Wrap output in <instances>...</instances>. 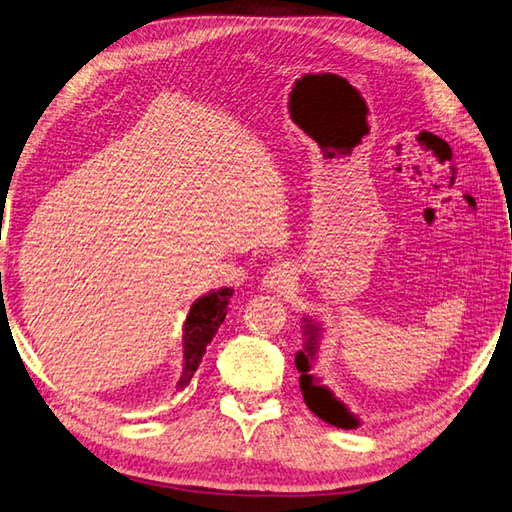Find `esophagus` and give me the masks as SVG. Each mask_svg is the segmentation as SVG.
Masks as SVG:
<instances>
[{
    "instance_id": "1",
    "label": "esophagus",
    "mask_w": 512,
    "mask_h": 512,
    "mask_svg": "<svg viewBox=\"0 0 512 512\" xmlns=\"http://www.w3.org/2000/svg\"><path fill=\"white\" fill-rule=\"evenodd\" d=\"M293 278V271L289 265H274L267 269V274L263 278V285L269 289V291H280L289 287V282Z\"/></svg>"
}]
</instances>
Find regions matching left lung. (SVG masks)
I'll list each match as a JSON object with an SVG mask.
<instances>
[{
    "instance_id": "1",
    "label": "left lung",
    "mask_w": 512,
    "mask_h": 512,
    "mask_svg": "<svg viewBox=\"0 0 512 512\" xmlns=\"http://www.w3.org/2000/svg\"><path fill=\"white\" fill-rule=\"evenodd\" d=\"M302 333H304V346L302 350H298V355H295V368L300 372V390H302L306 407H309L315 416H320L328 425L339 427V429H357L359 418L352 414L348 407L326 388V385H322V379L313 372L317 348H320V339H322V326L313 322L311 317H304Z\"/></svg>"
}]
</instances>
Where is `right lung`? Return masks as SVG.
Listing matches in <instances>:
<instances>
[{"label":"right lung","mask_w":512,"mask_h":512,"mask_svg":"<svg viewBox=\"0 0 512 512\" xmlns=\"http://www.w3.org/2000/svg\"><path fill=\"white\" fill-rule=\"evenodd\" d=\"M234 289H217L208 295H203L195 304L190 306V313L184 322V370L177 381V390H184L195 377L199 363L206 355V346L217 335L219 326L225 320L227 304H230Z\"/></svg>","instance_id":"right-lung-1"}]
</instances>
